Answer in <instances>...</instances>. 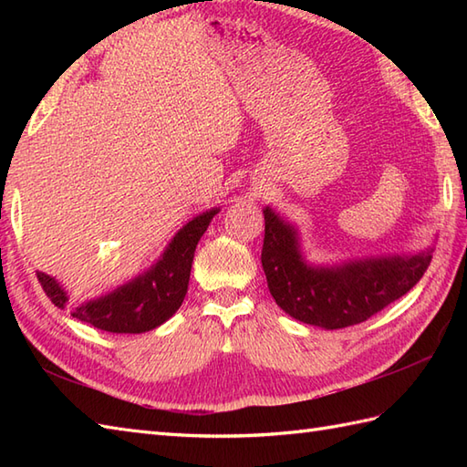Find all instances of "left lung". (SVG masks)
I'll use <instances>...</instances> for the list:
<instances>
[{
  "label": "left lung",
  "instance_id": "1",
  "mask_svg": "<svg viewBox=\"0 0 467 467\" xmlns=\"http://www.w3.org/2000/svg\"><path fill=\"white\" fill-rule=\"evenodd\" d=\"M261 263L273 299L285 313L306 325L343 329L367 321L408 293L428 271L431 253L315 269L301 259L295 228L265 208Z\"/></svg>",
  "mask_w": 467,
  "mask_h": 467
}]
</instances>
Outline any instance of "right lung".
I'll list each match as a JSON object with an SVG mask.
<instances>
[{
    "instance_id": "right-lung-1",
    "label": "right lung",
    "mask_w": 467,
    "mask_h": 467,
    "mask_svg": "<svg viewBox=\"0 0 467 467\" xmlns=\"http://www.w3.org/2000/svg\"><path fill=\"white\" fill-rule=\"evenodd\" d=\"M216 213H202L182 226L162 259L146 275L102 299L72 306V317L106 333H144L171 319L188 291L196 244ZM37 281L49 301L64 309L67 296L52 276L37 273Z\"/></svg>"
}]
</instances>
